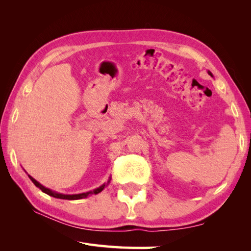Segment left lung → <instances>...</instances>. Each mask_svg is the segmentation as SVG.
<instances>
[{
    "mask_svg": "<svg viewBox=\"0 0 251 251\" xmlns=\"http://www.w3.org/2000/svg\"><path fill=\"white\" fill-rule=\"evenodd\" d=\"M208 74H209V75H211V76H212V74H211V72H209V71H208Z\"/></svg>",
    "mask_w": 251,
    "mask_h": 251,
    "instance_id": "obj_1",
    "label": "left lung"
}]
</instances>
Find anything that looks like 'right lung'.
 <instances>
[{"label": "right lung", "instance_id": "right-lung-1", "mask_svg": "<svg viewBox=\"0 0 251 251\" xmlns=\"http://www.w3.org/2000/svg\"><path fill=\"white\" fill-rule=\"evenodd\" d=\"M28 176H29V175H28ZM29 178L31 179L32 182H33V183L35 184V186H37V188L41 189L42 192H44V193H46L47 195L52 196V197H56V199L70 200V201H72V200H81V199H85V197L89 196L90 194H98V193H100V192L102 191L106 185H108V183L110 182V180H111V178H110L109 181H108V183H104V184H102L101 186H99V188L95 189L94 191H89V192H86V193H79V194H61V193H57V192H54V191H51V190H50V189L45 188L44 185H42L40 182H37V181H36L35 179L32 178L31 176H29Z\"/></svg>", "mask_w": 251, "mask_h": 251}]
</instances>
